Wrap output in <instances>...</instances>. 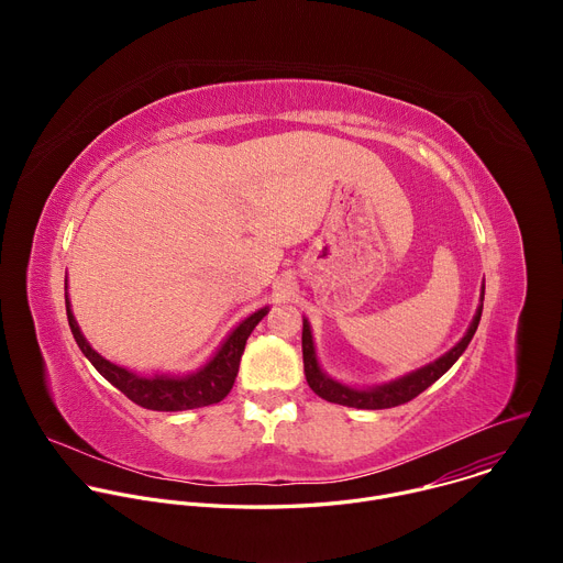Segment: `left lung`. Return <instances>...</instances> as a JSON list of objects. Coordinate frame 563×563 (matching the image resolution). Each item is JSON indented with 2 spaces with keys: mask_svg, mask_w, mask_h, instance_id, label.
Returning <instances> with one entry per match:
<instances>
[{
  "mask_svg": "<svg viewBox=\"0 0 563 563\" xmlns=\"http://www.w3.org/2000/svg\"><path fill=\"white\" fill-rule=\"evenodd\" d=\"M481 300H484V298H481ZM481 311H484V302L476 307V313L472 318V323H470L465 336L450 352H445L441 358H437L434 363H430L421 369H415L406 376H400L396 380H389V383L376 385V387H367V389H356V387L343 385V383L334 380L332 376H328L323 369H320L318 358H316V350H313L311 328H309L307 320L302 318V363H305L307 383L320 398L330 400V404L347 406V408L385 410V408L404 406V404H408V400H412L415 396H419L423 389H428L434 380H439L459 361V356L465 352V347L470 345V341H472V336L478 328Z\"/></svg>",
  "mask_w": 563,
  "mask_h": 563,
  "instance_id": "obj_1",
  "label": "left lung"
}]
</instances>
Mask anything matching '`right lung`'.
Wrapping results in <instances>:
<instances>
[{"instance_id":"obj_1","label":"right lung","mask_w":563,"mask_h":563,"mask_svg":"<svg viewBox=\"0 0 563 563\" xmlns=\"http://www.w3.org/2000/svg\"><path fill=\"white\" fill-rule=\"evenodd\" d=\"M267 307L254 311L250 318H245L220 345L216 356L200 367L194 374L187 376H167V374H155V376H140L133 374L104 356H100L79 332L77 320L70 311L68 296H66V316H68V328L73 332V339L82 354L93 363V367L111 383L115 385L126 398L133 404L146 410L155 412H180V410H194L220 404V400L231 391L233 380L238 376L240 358H243L245 345L254 328L267 316Z\"/></svg>"}]
</instances>
